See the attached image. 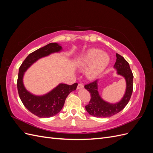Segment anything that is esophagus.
<instances>
[{"label":"esophagus","mask_w":153,"mask_h":153,"mask_svg":"<svg viewBox=\"0 0 153 153\" xmlns=\"http://www.w3.org/2000/svg\"><path fill=\"white\" fill-rule=\"evenodd\" d=\"M83 88H84V85H83L82 83H79V84H78L77 89H83Z\"/></svg>","instance_id":"obj_1"}]
</instances>
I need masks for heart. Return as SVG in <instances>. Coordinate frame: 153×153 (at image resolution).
<instances>
[{"label":"heart","mask_w":153,"mask_h":153,"mask_svg":"<svg viewBox=\"0 0 153 153\" xmlns=\"http://www.w3.org/2000/svg\"><path fill=\"white\" fill-rule=\"evenodd\" d=\"M110 61L108 55L101 52L98 49L92 48L86 52L78 62V66L81 69H85L87 75L91 79H94L103 71Z\"/></svg>","instance_id":"heart-1"}]
</instances>
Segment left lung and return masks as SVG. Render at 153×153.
I'll list each match as a JSON object with an SVG mask.
<instances>
[{
	"instance_id": "1",
	"label": "left lung",
	"mask_w": 153,
	"mask_h": 153,
	"mask_svg": "<svg viewBox=\"0 0 153 153\" xmlns=\"http://www.w3.org/2000/svg\"><path fill=\"white\" fill-rule=\"evenodd\" d=\"M116 62L114 68L117 69L119 75L124 77L126 82V90L122 100L119 103L110 104L103 101L98 91V80L85 85L84 87L89 92L91 100L85 106L87 112L96 117H109L121 112L127 105L133 92V75L129 63L121 55L116 53Z\"/></svg>"
}]
</instances>
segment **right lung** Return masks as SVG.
<instances>
[{
    "instance_id": "right-lung-1",
    "label": "right lung",
    "mask_w": 153,
    "mask_h": 153,
    "mask_svg": "<svg viewBox=\"0 0 153 153\" xmlns=\"http://www.w3.org/2000/svg\"><path fill=\"white\" fill-rule=\"evenodd\" d=\"M62 47L56 43H51L30 53L22 62L19 68L17 88L18 94L25 108L31 113L41 118L54 116L62 108L64 102L71 92L76 90L77 83L72 85L59 84L49 93L42 96L32 95L27 91L23 84L24 72L39 59L53 52H57Z\"/></svg>"
}]
</instances>
